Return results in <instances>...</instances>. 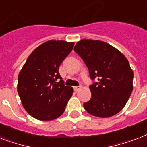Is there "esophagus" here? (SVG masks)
<instances>
[{"label":"esophagus","instance_id":"34e87169","mask_svg":"<svg viewBox=\"0 0 147 147\" xmlns=\"http://www.w3.org/2000/svg\"><path fill=\"white\" fill-rule=\"evenodd\" d=\"M81 88H82V86H75V87H74V90H75L76 92H78V90H80V89H81Z\"/></svg>","mask_w":147,"mask_h":147}]
</instances>
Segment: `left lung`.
Here are the masks:
<instances>
[{"label": "left lung", "instance_id": "obj_1", "mask_svg": "<svg viewBox=\"0 0 147 147\" xmlns=\"http://www.w3.org/2000/svg\"><path fill=\"white\" fill-rule=\"evenodd\" d=\"M74 50L87 66L90 78L98 82L89 86L90 100L84 108L92 116L106 118L120 112L133 91V71L118 49L102 41L83 39Z\"/></svg>", "mask_w": 147, "mask_h": 147}]
</instances>
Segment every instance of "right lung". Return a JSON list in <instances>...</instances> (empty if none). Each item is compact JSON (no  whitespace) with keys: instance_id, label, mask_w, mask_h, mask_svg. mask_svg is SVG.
<instances>
[{"instance_id":"obj_1","label":"right lung","mask_w":147,"mask_h":147,"mask_svg":"<svg viewBox=\"0 0 147 147\" xmlns=\"http://www.w3.org/2000/svg\"><path fill=\"white\" fill-rule=\"evenodd\" d=\"M73 46L74 42L55 40L41 44L19 72L18 92L24 109L34 118L53 120L64 113L73 88L65 86L59 70Z\"/></svg>"}]
</instances>
